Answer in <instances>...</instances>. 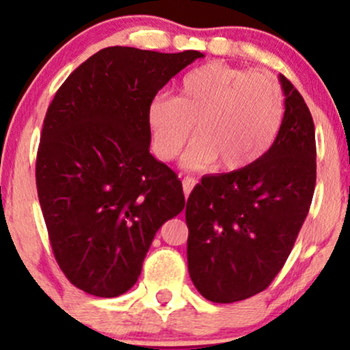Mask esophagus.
Listing matches in <instances>:
<instances>
[{
    "label": "esophagus",
    "instance_id": "1",
    "mask_svg": "<svg viewBox=\"0 0 350 350\" xmlns=\"http://www.w3.org/2000/svg\"><path fill=\"white\" fill-rule=\"evenodd\" d=\"M196 179L195 178H185L183 179V191H185V196H189L191 189L195 188Z\"/></svg>",
    "mask_w": 350,
    "mask_h": 350
}]
</instances>
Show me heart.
I'll return each mask as SVG.
<instances>
[{
	"mask_svg": "<svg viewBox=\"0 0 350 350\" xmlns=\"http://www.w3.org/2000/svg\"><path fill=\"white\" fill-rule=\"evenodd\" d=\"M284 94L266 70L210 62L186 74L174 98L147 107L152 150L162 161L178 157L195 126L198 139L183 157L188 169L237 172L256 164L276 142L284 122Z\"/></svg>",
	"mask_w": 350,
	"mask_h": 350,
	"instance_id": "obj_1",
	"label": "heart"
}]
</instances>
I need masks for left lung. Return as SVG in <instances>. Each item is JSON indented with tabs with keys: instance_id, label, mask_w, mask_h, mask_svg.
<instances>
[{
	"instance_id": "obj_1",
	"label": "left lung",
	"mask_w": 350,
	"mask_h": 350,
	"mask_svg": "<svg viewBox=\"0 0 350 350\" xmlns=\"http://www.w3.org/2000/svg\"><path fill=\"white\" fill-rule=\"evenodd\" d=\"M284 122L256 164L204 176L186 203L188 271L203 298L234 303L278 276L308 215L317 181L315 125L305 100L280 74Z\"/></svg>"
}]
</instances>
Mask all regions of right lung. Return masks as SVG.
Listing matches in <instances>:
<instances>
[{
  "label": "right lung",
  "mask_w": 350,
  "mask_h": 350,
  "mask_svg": "<svg viewBox=\"0 0 350 350\" xmlns=\"http://www.w3.org/2000/svg\"><path fill=\"white\" fill-rule=\"evenodd\" d=\"M201 57L108 47L55 93L35 178L55 260L76 288L100 298L129 291L155 232L185 208L178 176L149 152L147 107Z\"/></svg>",
  "instance_id": "right-lung-1"
}]
</instances>
